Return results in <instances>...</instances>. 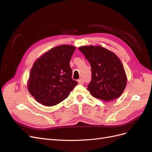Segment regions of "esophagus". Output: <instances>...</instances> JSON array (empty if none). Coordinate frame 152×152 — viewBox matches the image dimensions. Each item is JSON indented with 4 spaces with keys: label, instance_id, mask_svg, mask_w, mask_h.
<instances>
[{
    "label": "esophagus",
    "instance_id": "34e87169",
    "mask_svg": "<svg viewBox=\"0 0 152 152\" xmlns=\"http://www.w3.org/2000/svg\"><path fill=\"white\" fill-rule=\"evenodd\" d=\"M78 83H79V84H83L84 81L82 79H79V80H78Z\"/></svg>",
    "mask_w": 152,
    "mask_h": 152
}]
</instances>
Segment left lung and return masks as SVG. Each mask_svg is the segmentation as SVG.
<instances>
[{
  "label": "left lung",
  "mask_w": 152,
  "mask_h": 152,
  "mask_svg": "<svg viewBox=\"0 0 152 152\" xmlns=\"http://www.w3.org/2000/svg\"><path fill=\"white\" fill-rule=\"evenodd\" d=\"M79 49L91 66L92 79L87 86L91 94L105 102L120 97L127 84L125 70L120 59L99 45L82 46Z\"/></svg>",
  "instance_id": "obj_1"
}]
</instances>
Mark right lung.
<instances>
[{
    "label": "right lung",
    "mask_w": 152,
    "mask_h": 152,
    "mask_svg": "<svg viewBox=\"0 0 152 152\" xmlns=\"http://www.w3.org/2000/svg\"><path fill=\"white\" fill-rule=\"evenodd\" d=\"M75 47L61 45L52 48L34 63L28 89L37 102L48 107L65 99L77 82L72 78L70 61Z\"/></svg>",
    "instance_id": "right-lung-1"
}]
</instances>
